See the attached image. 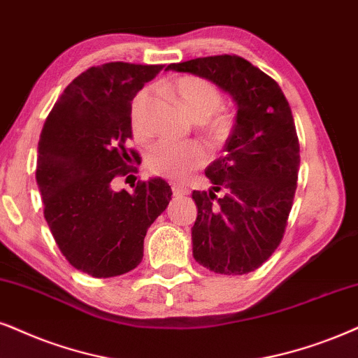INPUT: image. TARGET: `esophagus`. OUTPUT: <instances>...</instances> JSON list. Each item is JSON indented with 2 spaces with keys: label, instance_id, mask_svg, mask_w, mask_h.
<instances>
[{
  "label": "esophagus",
  "instance_id": "34e87169",
  "mask_svg": "<svg viewBox=\"0 0 358 358\" xmlns=\"http://www.w3.org/2000/svg\"><path fill=\"white\" fill-rule=\"evenodd\" d=\"M171 192L175 196H182V194H188V188L182 187V185H171Z\"/></svg>",
  "mask_w": 358,
  "mask_h": 358
}]
</instances>
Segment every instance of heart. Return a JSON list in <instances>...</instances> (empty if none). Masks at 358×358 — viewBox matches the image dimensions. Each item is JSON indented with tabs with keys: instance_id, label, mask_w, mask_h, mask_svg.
I'll use <instances>...</instances> for the list:
<instances>
[{
	"instance_id": "b5f03b06",
	"label": "heart",
	"mask_w": 358,
	"mask_h": 358,
	"mask_svg": "<svg viewBox=\"0 0 358 358\" xmlns=\"http://www.w3.org/2000/svg\"><path fill=\"white\" fill-rule=\"evenodd\" d=\"M180 102L194 119L201 120V132L215 142H223L233 130V117L221 108L223 92L218 85L198 76H183L173 83ZM152 89H142L134 97L130 122L135 134L148 132L147 114L152 103ZM206 150L198 142L160 140L148 150L147 169L150 173L170 180H185L193 170L206 164Z\"/></svg>"
}]
</instances>
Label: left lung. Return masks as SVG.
Listing matches in <instances>:
<instances>
[{
	"label": "left lung",
	"instance_id": "8db88e82",
	"mask_svg": "<svg viewBox=\"0 0 358 358\" xmlns=\"http://www.w3.org/2000/svg\"><path fill=\"white\" fill-rule=\"evenodd\" d=\"M166 69L211 80L238 103L226 155L205 170L213 188L192 194L198 208L193 256L216 274L251 273L282 241L296 194L301 150L291 107L273 78L236 54L189 59Z\"/></svg>",
	"mask_w": 358,
	"mask_h": 358
}]
</instances>
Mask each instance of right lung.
Instances as JSON below:
<instances>
[{
  "instance_id": "obj_1",
  "label": "right lung",
  "mask_w": 358,
  "mask_h": 358,
  "mask_svg": "<svg viewBox=\"0 0 358 358\" xmlns=\"http://www.w3.org/2000/svg\"><path fill=\"white\" fill-rule=\"evenodd\" d=\"M164 64L106 62L78 76L46 117L38 143L36 180L44 218L62 256L92 278L137 268L143 238L171 200L162 178L138 180L134 193L112 182L137 173L132 140L134 97Z\"/></svg>"
}]
</instances>
